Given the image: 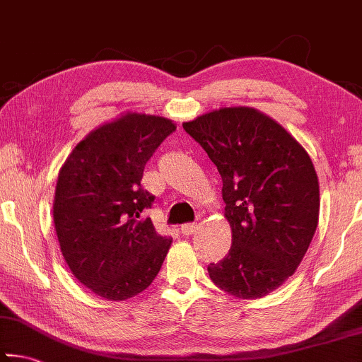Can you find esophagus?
<instances>
[{
	"label": "esophagus",
	"instance_id": "1",
	"mask_svg": "<svg viewBox=\"0 0 362 362\" xmlns=\"http://www.w3.org/2000/svg\"><path fill=\"white\" fill-rule=\"evenodd\" d=\"M196 228H198V226H196V223H183L180 226V231H182V235L189 236V235H193V233L196 231Z\"/></svg>",
	"mask_w": 362,
	"mask_h": 362
}]
</instances>
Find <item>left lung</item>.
Returning <instances> with one entry per match:
<instances>
[{"mask_svg": "<svg viewBox=\"0 0 362 362\" xmlns=\"http://www.w3.org/2000/svg\"><path fill=\"white\" fill-rule=\"evenodd\" d=\"M183 129L223 182L231 247L207 267L212 283L238 298L265 297L292 276L313 240L320 217L313 163L283 126L249 107L214 110Z\"/></svg>", "mask_w": 362, "mask_h": 362, "instance_id": "1", "label": "left lung"}]
</instances>
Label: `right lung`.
<instances>
[{"label":"right lung","mask_w":362,"mask_h":362,"mask_svg":"<svg viewBox=\"0 0 362 362\" xmlns=\"http://www.w3.org/2000/svg\"><path fill=\"white\" fill-rule=\"evenodd\" d=\"M175 124L126 113L89 132L60 169L54 225L75 278L95 296L126 300L148 287L173 238L144 217L155 196L140 185L144 169Z\"/></svg>","instance_id":"1"}]
</instances>
